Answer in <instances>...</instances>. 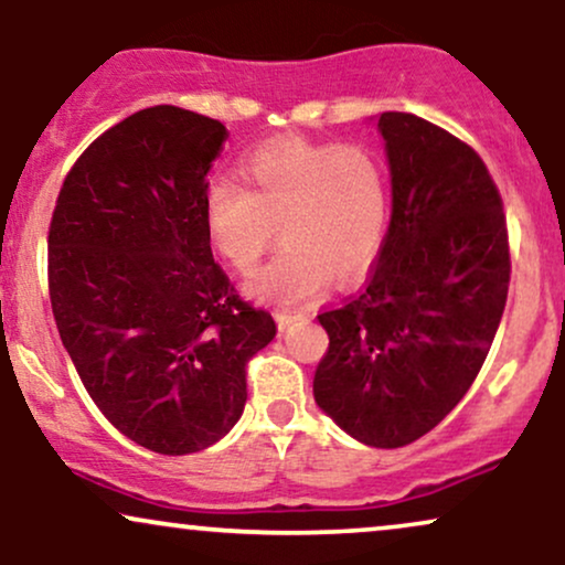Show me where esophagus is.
<instances>
[{
    "instance_id": "34e87169",
    "label": "esophagus",
    "mask_w": 565,
    "mask_h": 565,
    "mask_svg": "<svg viewBox=\"0 0 565 565\" xmlns=\"http://www.w3.org/2000/svg\"><path fill=\"white\" fill-rule=\"evenodd\" d=\"M276 321H278V329H281V332H284V329H287L289 323H291V316H287V313H278V316H276Z\"/></svg>"
}]
</instances>
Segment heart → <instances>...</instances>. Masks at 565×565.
<instances>
[{"mask_svg":"<svg viewBox=\"0 0 565 565\" xmlns=\"http://www.w3.org/2000/svg\"><path fill=\"white\" fill-rule=\"evenodd\" d=\"M246 185L215 178L204 191V231L236 270H252L270 249L281 252L246 281L263 302L297 305L327 287L350 284L377 257L387 225V174L364 146L276 138L242 164Z\"/></svg>","mask_w":565,"mask_h":565,"instance_id":"obj_1","label":"heart"}]
</instances>
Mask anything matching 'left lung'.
Wrapping results in <instances>:
<instances>
[{
	"label": "left lung",
	"instance_id": "1",
	"mask_svg": "<svg viewBox=\"0 0 565 565\" xmlns=\"http://www.w3.org/2000/svg\"><path fill=\"white\" fill-rule=\"evenodd\" d=\"M393 212L359 297L319 316L329 350L313 398L350 438L398 449L430 433L472 380L502 321L508 223L489 170L414 114L377 119Z\"/></svg>",
	"mask_w": 565,
	"mask_h": 565
}]
</instances>
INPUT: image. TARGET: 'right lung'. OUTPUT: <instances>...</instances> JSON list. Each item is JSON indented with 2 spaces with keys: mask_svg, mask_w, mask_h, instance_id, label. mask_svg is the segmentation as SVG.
<instances>
[{
  "mask_svg": "<svg viewBox=\"0 0 565 565\" xmlns=\"http://www.w3.org/2000/svg\"><path fill=\"white\" fill-rule=\"evenodd\" d=\"M228 129L153 106L71 167L50 223V302L89 398L157 454L212 446L242 417L246 361L276 337L236 295L204 231Z\"/></svg>",
  "mask_w": 565,
  "mask_h": 565,
  "instance_id": "1",
  "label": "right lung"
}]
</instances>
